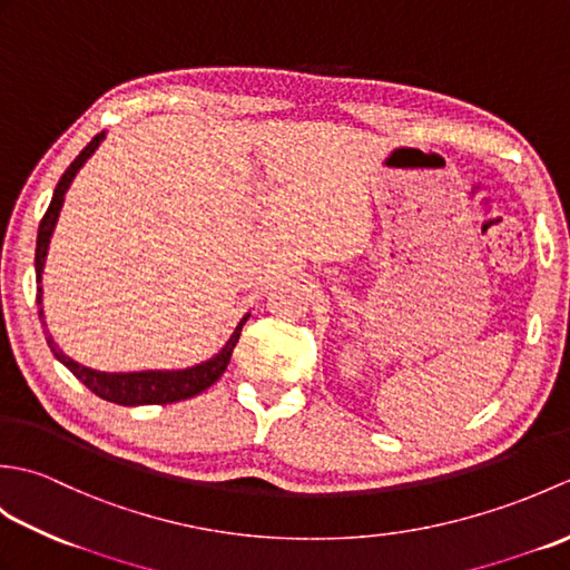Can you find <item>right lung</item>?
Wrapping results in <instances>:
<instances>
[{
    "label": "right lung",
    "mask_w": 570,
    "mask_h": 570,
    "mask_svg": "<svg viewBox=\"0 0 570 570\" xmlns=\"http://www.w3.org/2000/svg\"><path fill=\"white\" fill-rule=\"evenodd\" d=\"M105 139V131L98 137H92V141L85 147L78 156L76 161L68 166V171L60 176L58 186L53 190V198L51 205H48V210L43 215V220L39 225V237H36V278H39V294H36V304H43L41 296H43V288H41V272H43V264H46V254H48V242H51L53 235V227L58 223V213L63 208V198H66V190L70 188L72 178L82 168V164L90 159L95 154V149L100 147V141ZM39 316L43 318V308H39ZM249 313L245 318L239 321V325L235 328V333L229 335V341L225 343V347L217 353L215 357L200 362V365H193L186 370H144V372H100V370H92V367H85L80 362H76L72 357L63 355L58 350V345L53 343L51 335H46V343L51 347V353L56 355V360L63 362V365L76 374V377L88 386L92 394H98L100 399H107V402L112 404H122V406H144V404H174L180 402V399H190L200 392L208 390L210 384H215L220 380V374L227 370L229 365V357H233V350L239 341V333H242V325L247 323ZM43 328H46V321H43Z\"/></svg>",
    "instance_id": "obj_1"
}]
</instances>
